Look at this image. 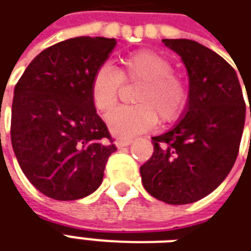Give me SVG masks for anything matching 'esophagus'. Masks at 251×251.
I'll use <instances>...</instances> for the list:
<instances>
[{
    "instance_id": "34e87169",
    "label": "esophagus",
    "mask_w": 251,
    "mask_h": 251,
    "mask_svg": "<svg viewBox=\"0 0 251 251\" xmlns=\"http://www.w3.org/2000/svg\"><path fill=\"white\" fill-rule=\"evenodd\" d=\"M132 143V139H120L116 140V146L120 149V147H127Z\"/></svg>"
}]
</instances>
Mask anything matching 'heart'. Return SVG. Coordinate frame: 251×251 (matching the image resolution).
Returning <instances> with one entry per match:
<instances>
[{
  "label": "heart",
  "instance_id": "heart-1",
  "mask_svg": "<svg viewBox=\"0 0 251 251\" xmlns=\"http://www.w3.org/2000/svg\"><path fill=\"white\" fill-rule=\"evenodd\" d=\"M123 83H140L134 97L138 105L120 106L106 116L108 127L119 138H132L154 128L158 116L165 123L174 122L185 108V82L173 73L165 56L142 50L127 55L115 70L100 66L90 81V99L96 111L106 113L119 99Z\"/></svg>",
  "mask_w": 251,
  "mask_h": 251
}]
</instances>
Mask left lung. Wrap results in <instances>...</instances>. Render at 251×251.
I'll use <instances>...</instances> for the list:
<instances>
[{"label":"left lung","mask_w":251,"mask_h":251,"mask_svg":"<svg viewBox=\"0 0 251 251\" xmlns=\"http://www.w3.org/2000/svg\"><path fill=\"white\" fill-rule=\"evenodd\" d=\"M162 42L185 65L188 102L173 128L152 138L154 152L140 166V176L151 196L181 205L209 195L230 173L239 151L246 105L235 70L220 55L189 39Z\"/></svg>","instance_id":"8db88e82"}]
</instances>
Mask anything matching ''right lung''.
Returning <instances> with one entry per match:
<instances>
[{
  "label": "right lung",
  "instance_id": "right-lung-1",
  "mask_svg": "<svg viewBox=\"0 0 251 251\" xmlns=\"http://www.w3.org/2000/svg\"><path fill=\"white\" fill-rule=\"evenodd\" d=\"M116 39L79 36L42 51L15 88L10 138L23 173L46 196L69 201L93 193L116 151L90 99L94 72Z\"/></svg>",
  "mask_w": 251,
  "mask_h": 251
}]
</instances>
